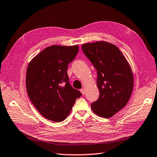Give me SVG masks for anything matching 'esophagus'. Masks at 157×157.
<instances>
[{
    "label": "esophagus",
    "mask_w": 157,
    "mask_h": 157,
    "mask_svg": "<svg viewBox=\"0 0 157 157\" xmlns=\"http://www.w3.org/2000/svg\"><path fill=\"white\" fill-rule=\"evenodd\" d=\"M80 91H81V92L82 93V95H85V89L82 88V89H81Z\"/></svg>",
    "instance_id": "1"
}]
</instances>
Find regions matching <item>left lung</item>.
<instances>
[{"label":"left lung","instance_id":"left-lung-1","mask_svg":"<svg viewBox=\"0 0 157 157\" xmlns=\"http://www.w3.org/2000/svg\"><path fill=\"white\" fill-rule=\"evenodd\" d=\"M82 50L97 70L100 96L91 107L95 114L110 118L125 106L132 95V69L119 48L104 41L86 43Z\"/></svg>","mask_w":157,"mask_h":157}]
</instances>
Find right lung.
Returning <instances> with one entry per match:
<instances>
[{
    "label": "right lung",
    "mask_w": 157,
    "mask_h": 157,
    "mask_svg": "<svg viewBox=\"0 0 157 157\" xmlns=\"http://www.w3.org/2000/svg\"><path fill=\"white\" fill-rule=\"evenodd\" d=\"M78 52V46L52 45L31 60L27 68L25 85L28 96L47 119L61 122L82 95L69 82L68 64Z\"/></svg>",
    "instance_id": "right-lung-1"
}]
</instances>
